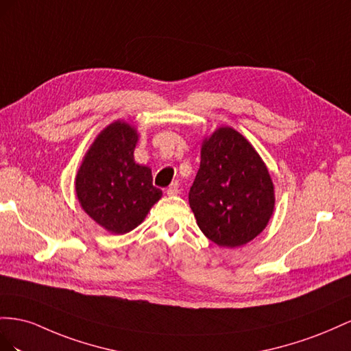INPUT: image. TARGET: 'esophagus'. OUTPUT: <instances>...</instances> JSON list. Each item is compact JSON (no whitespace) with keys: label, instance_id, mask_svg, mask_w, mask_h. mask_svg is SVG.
<instances>
[{"label":"esophagus","instance_id":"1","mask_svg":"<svg viewBox=\"0 0 351 351\" xmlns=\"http://www.w3.org/2000/svg\"><path fill=\"white\" fill-rule=\"evenodd\" d=\"M178 193H179V182H178V181L170 184V185L167 186V189H166V194H167V195H176Z\"/></svg>","mask_w":351,"mask_h":351}]
</instances>
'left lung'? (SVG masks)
Segmentation results:
<instances>
[{"mask_svg": "<svg viewBox=\"0 0 351 351\" xmlns=\"http://www.w3.org/2000/svg\"><path fill=\"white\" fill-rule=\"evenodd\" d=\"M188 198L202 232L228 248L254 239L275 208L274 182L265 162L229 126L204 138L202 162Z\"/></svg>", "mask_w": 351, "mask_h": 351, "instance_id": "left-lung-1", "label": "left lung"}]
</instances>
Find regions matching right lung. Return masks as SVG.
<instances>
[{
    "label": "right lung",
    "mask_w": 351,
    "mask_h": 351,
    "mask_svg": "<svg viewBox=\"0 0 351 351\" xmlns=\"http://www.w3.org/2000/svg\"><path fill=\"white\" fill-rule=\"evenodd\" d=\"M138 132L116 120L98 134L86 152L75 179L84 212L106 231L122 235L132 231L160 198L152 169L135 163Z\"/></svg>",
    "instance_id": "add662e5"
}]
</instances>
